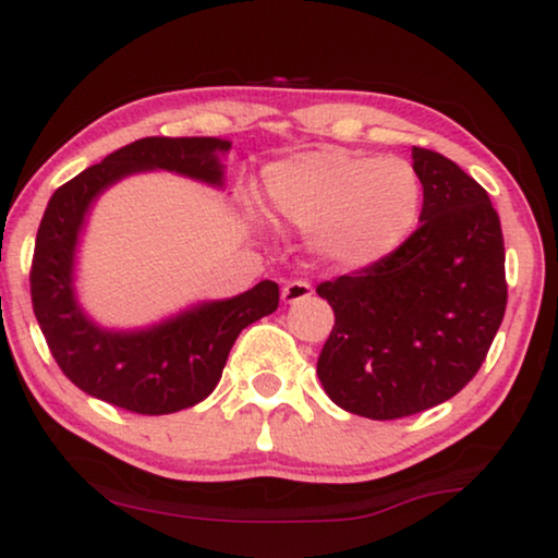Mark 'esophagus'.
<instances>
[{
  "label": "esophagus",
  "mask_w": 558,
  "mask_h": 558,
  "mask_svg": "<svg viewBox=\"0 0 558 558\" xmlns=\"http://www.w3.org/2000/svg\"><path fill=\"white\" fill-rule=\"evenodd\" d=\"M310 296H312V284L304 279H292L281 287V300H284V304L304 302V300H310Z\"/></svg>",
  "instance_id": "esophagus-1"
}]
</instances>
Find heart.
<instances>
[{
	"instance_id": "b5f03b06",
	"label": "heart",
	"mask_w": 558,
	"mask_h": 558,
	"mask_svg": "<svg viewBox=\"0 0 558 558\" xmlns=\"http://www.w3.org/2000/svg\"><path fill=\"white\" fill-rule=\"evenodd\" d=\"M262 193L279 220L315 231L330 262L361 269L393 254L422 213V180L407 159L340 147L266 167Z\"/></svg>"
}]
</instances>
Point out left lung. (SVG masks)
Wrapping results in <instances>:
<instances>
[{
    "instance_id": "8db88e82",
    "label": "left lung",
    "mask_w": 558,
    "mask_h": 558,
    "mask_svg": "<svg viewBox=\"0 0 558 558\" xmlns=\"http://www.w3.org/2000/svg\"><path fill=\"white\" fill-rule=\"evenodd\" d=\"M422 226L393 254L323 281L335 327L317 361L325 393L365 418H401L475 378L506 315V246L485 187L439 151L411 149Z\"/></svg>"
}]
</instances>
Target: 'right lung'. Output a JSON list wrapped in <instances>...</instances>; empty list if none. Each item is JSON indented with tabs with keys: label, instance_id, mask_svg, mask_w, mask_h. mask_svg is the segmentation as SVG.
I'll list each match as a JSON object with an SVG mask.
<instances>
[{
	"label": "right lung",
	"instance_id": "add662e5",
	"mask_svg": "<svg viewBox=\"0 0 558 558\" xmlns=\"http://www.w3.org/2000/svg\"><path fill=\"white\" fill-rule=\"evenodd\" d=\"M231 142L216 136H147L111 151L52 193L37 228L29 294L37 325L60 371L81 391L134 414H174L208 399L243 327L279 307L277 281H258L231 300L201 302L142 330H106L78 304L75 246L88 208L106 187L147 170H167L223 187Z\"/></svg>",
	"mask_w": 558,
	"mask_h": 558
}]
</instances>
